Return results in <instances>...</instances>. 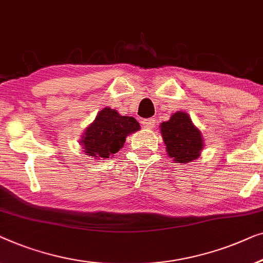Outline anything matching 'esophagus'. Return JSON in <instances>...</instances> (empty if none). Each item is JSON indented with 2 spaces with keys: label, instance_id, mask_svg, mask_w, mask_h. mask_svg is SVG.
I'll return each instance as SVG.
<instances>
[{
  "label": "esophagus",
  "instance_id": "obj_1",
  "mask_svg": "<svg viewBox=\"0 0 263 263\" xmlns=\"http://www.w3.org/2000/svg\"><path fill=\"white\" fill-rule=\"evenodd\" d=\"M143 126L145 128H149V130H151V128L155 127V120L154 119H144L142 121Z\"/></svg>",
  "mask_w": 263,
  "mask_h": 263
}]
</instances>
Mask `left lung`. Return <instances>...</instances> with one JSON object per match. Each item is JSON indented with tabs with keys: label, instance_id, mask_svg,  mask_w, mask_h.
<instances>
[{
	"label": "left lung",
	"instance_id": "left-lung-1",
	"mask_svg": "<svg viewBox=\"0 0 263 263\" xmlns=\"http://www.w3.org/2000/svg\"><path fill=\"white\" fill-rule=\"evenodd\" d=\"M161 135L169 157L179 163H188L200 156L204 149V138L194 126L187 113H174L168 121L160 125Z\"/></svg>",
	"mask_w": 263,
	"mask_h": 263
}]
</instances>
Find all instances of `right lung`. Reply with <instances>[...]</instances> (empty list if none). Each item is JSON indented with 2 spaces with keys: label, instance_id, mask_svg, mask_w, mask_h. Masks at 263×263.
Returning a JSON list of instances; mask_svg holds the SVG:
<instances>
[{
  "label": "right lung",
  "instance_id": "1",
  "mask_svg": "<svg viewBox=\"0 0 263 263\" xmlns=\"http://www.w3.org/2000/svg\"><path fill=\"white\" fill-rule=\"evenodd\" d=\"M139 128L135 118L120 116L116 109L105 107L87 127L80 143L88 156L109 158L124 146L126 137Z\"/></svg>",
  "mask_w": 263,
  "mask_h": 263
}]
</instances>
